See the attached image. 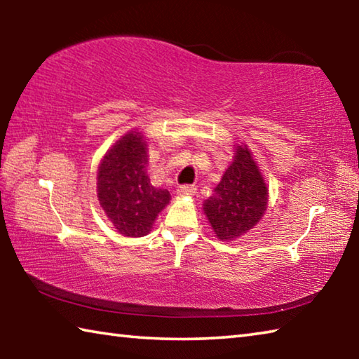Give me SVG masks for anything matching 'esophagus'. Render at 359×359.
<instances>
[{"mask_svg":"<svg viewBox=\"0 0 359 359\" xmlns=\"http://www.w3.org/2000/svg\"><path fill=\"white\" fill-rule=\"evenodd\" d=\"M194 193H196V187H194V185H182V187L177 188L179 196L191 198V196H194Z\"/></svg>","mask_w":359,"mask_h":359,"instance_id":"obj_1","label":"esophagus"}]
</instances>
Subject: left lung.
I'll return each instance as SVG.
<instances>
[{
	"label": "left lung",
	"instance_id": "1",
	"mask_svg": "<svg viewBox=\"0 0 359 359\" xmlns=\"http://www.w3.org/2000/svg\"><path fill=\"white\" fill-rule=\"evenodd\" d=\"M269 188L247 145H236L231 165L203 204L212 229L220 241H234L263 218Z\"/></svg>",
	"mask_w": 359,
	"mask_h": 359
}]
</instances>
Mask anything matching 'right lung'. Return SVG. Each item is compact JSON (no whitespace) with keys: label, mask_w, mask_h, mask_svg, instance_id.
Here are the masks:
<instances>
[{"label":"right lung","mask_w":359,"mask_h":359,"mask_svg":"<svg viewBox=\"0 0 359 359\" xmlns=\"http://www.w3.org/2000/svg\"><path fill=\"white\" fill-rule=\"evenodd\" d=\"M147 142L130 131L106 151L98 168V199L114 228L126 238L149 234L158 214L171 201L168 190L155 188L145 171Z\"/></svg>","instance_id":"right-lung-1"}]
</instances>
